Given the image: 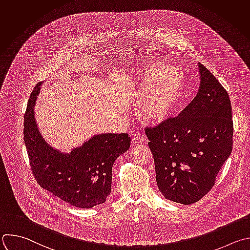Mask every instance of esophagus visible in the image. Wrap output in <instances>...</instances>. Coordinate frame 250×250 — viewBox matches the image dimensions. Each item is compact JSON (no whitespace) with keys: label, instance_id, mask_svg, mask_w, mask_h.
<instances>
[{"label":"esophagus","instance_id":"esophagus-1","mask_svg":"<svg viewBox=\"0 0 250 250\" xmlns=\"http://www.w3.org/2000/svg\"><path fill=\"white\" fill-rule=\"evenodd\" d=\"M145 141V137L140 134V133H136L133 138H132V143L134 144H139V143H143Z\"/></svg>","mask_w":250,"mask_h":250}]
</instances>
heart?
Returning a JSON list of instances; mask_svg holds the SVG:
<instances>
[{"label":"heart","mask_w":250,"mask_h":250,"mask_svg":"<svg viewBox=\"0 0 250 250\" xmlns=\"http://www.w3.org/2000/svg\"><path fill=\"white\" fill-rule=\"evenodd\" d=\"M137 95L144 99L142 111L147 120L159 123L179 107L186 89L184 73L174 64H150L139 77Z\"/></svg>","instance_id":"heart-1"}]
</instances>
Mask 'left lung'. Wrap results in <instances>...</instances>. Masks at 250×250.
I'll return each mask as SVG.
<instances>
[{
    "instance_id": "8db88e82",
    "label": "left lung",
    "mask_w": 250,
    "mask_h": 250,
    "mask_svg": "<svg viewBox=\"0 0 250 250\" xmlns=\"http://www.w3.org/2000/svg\"><path fill=\"white\" fill-rule=\"evenodd\" d=\"M198 69L200 86L191 103L178 117L145 129L159 190L166 199L185 205L210 191L232 150L229 94L200 62Z\"/></svg>"
}]
</instances>
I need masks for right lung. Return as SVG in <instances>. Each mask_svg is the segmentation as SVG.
Here are the masks:
<instances>
[{
    "label": "right lung",
    "instance_id": "1",
    "mask_svg": "<svg viewBox=\"0 0 250 250\" xmlns=\"http://www.w3.org/2000/svg\"><path fill=\"white\" fill-rule=\"evenodd\" d=\"M41 83L33 89L24 114V143L33 175L44 189L78 208H92L106 201L112 188V168L126 152V133L93 135L69 153L52 147L42 136L34 116Z\"/></svg>",
    "mask_w": 250,
    "mask_h": 250
}]
</instances>
